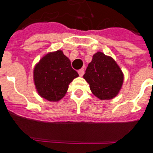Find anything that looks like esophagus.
Returning a JSON list of instances; mask_svg holds the SVG:
<instances>
[{
  "mask_svg": "<svg viewBox=\"0 0 153 153\" xmlns=\"http://www.w3.org/2000/svg\"><path fill=\"white\" fill-rule=\"evenodd\" d=\"M78 74H79V75L81 77L82 76H83V75H84V69H80V70H78Z\"/></svg>",
  "mask_w": 153,
  "mask_h": 153,
  "instance_id": "obj_1",
  "label": "esophagus"
}]
</instances>
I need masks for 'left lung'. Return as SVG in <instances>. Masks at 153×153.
Segmentation results:
<instances>
[{"label": "left lung", "mask_w": 153, "mask_h": 153, "mask_svg": "<svg viewBox=\"0 0 153 153\" xmlns=\"http://www.w3.org/2000/svg\"><path fill=\"white\" fill-rule=\"evenodd\" d=\"M83 77L94 95L100 100L116 97L123 82V74L119 65L113 58L101 52L94 55Z\"/></svg>", "instance_id": "8db88e82"}]
</instances>
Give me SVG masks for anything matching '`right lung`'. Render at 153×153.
<instances>
[{
    "instance_id": "add662e5",
    "label": "right lung",
    "mask_w": 153,
    "mask_h": 153,
    "mask_svg": "<svg viewBox=\"0 0 153 153\" xmlns=\"http://www.w3.org/2000/svg\"><path fill=\"white\" fill-rule=\"evenodd\" d=\"M78 74L62 50L49 53L36 65L33 80L39 95L49 101H59L66 94L68 85Z\"/></svg>"
}]
</instances>
